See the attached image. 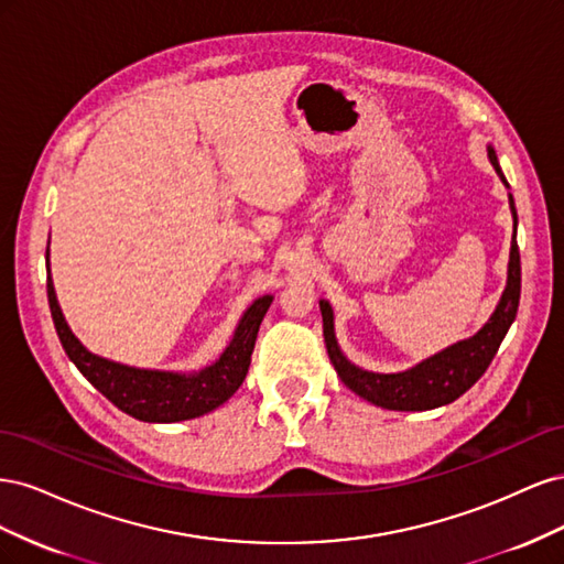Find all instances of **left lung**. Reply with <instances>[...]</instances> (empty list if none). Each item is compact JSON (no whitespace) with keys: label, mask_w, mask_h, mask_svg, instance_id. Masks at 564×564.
I'll use <instances>...</instances> for the list:
<instances>
[{"label":"left lung","mask_w":564,"mask_h":564,"mask_svg":"<svg viewBox=\"0 0 564 564\" xmlns=\"http://www.w3.org/2000/svg\"><path fill=\"white\" fill-rule=\"evenodd\" d=\"M489 160L497 169L501 181L508 185L497 152L489 148ZM510 209H513V220L518 226V212L513 195H508ZM520 249L513 232V242H510V263H508V284L506 292L497 305V311L489 317L485 327L477 332L473 338L460 340V344L437 352L431 360L416 365L414 369L402 373H373L360 367L350 365L344 355H340L336 338H334V315L327 301H319L322 311V332L324 344H327L329 360L344 381L357 395L369 400L377 406L398 409V412H421V409H435L442 404L454 402L464 392L482 377L487 367L491 365L494 355H497L506 332L513 324L520 305Z\"/></svg>","instance_id":"8db88e82"}]
</instances>
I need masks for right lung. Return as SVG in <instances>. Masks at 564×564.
<instances>
[{
  "label": "right lung",
  "mask_w": 564,
  "mask_h": 564,
  "mask_svg": "<svg viewBox=\"0 0 564 564\" xmlns=\"http://www.w3.org/2000/svg\"><path fill=\"white\" fill-rule=\"evenodd\" d=\"M46 296L63 350L75 362V367L89 379V383L96 390L104 392L115 406H119L133 419L150 423L195 419L212 412L218 404H224L232 392L242 386L247 377L256 334H259L263 315L268 313L272 303V296H263L256 301L245 313L240 327L235 332V338L230 340L226 352L220 355V360L207 369H202L199 373L185 377V373L172 371L133 369L91 355L65 324L51 278H46Z\"/></svg>",
  "instance_id": "add662e5"
}]
</instances>
